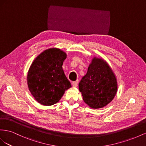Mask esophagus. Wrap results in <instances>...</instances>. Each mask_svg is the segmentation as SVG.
<instances>
[{
  "mask_svg": "<svg viewBox=\"0 0 146 146\" xmlns=\"http://www.w3.org/2000/svg\"><path fill=\"white\" fill-rule=\"evenodd\" d=\"M78 81H73L72 82V85L73 87H76L78 86Z\"/></svg>",
  "mask_w": 146,
  "mask_h": 146,
  "instance_id": "esophagus-1",
  "label": "esophagus"
}]
</instances>
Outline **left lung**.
Returning <instances> with one entry per match:
<instances>
[{
    "label": "left lung",
    "mask_w": 146,
    "mask_h": 146,
    "mask_svg": "<svg viewBox=\"0 0 146 146\" xmlns=\"http://www.w3.org/2000/svg\"><path fill=\"white\" fill-rule=\"evenodd\" d=\"M83 100L94 109L107 105L117 92V81L105 61L94 57L87 72L79 83Z\"/></svg>",
    "instance_id": "left-lung-1"
}]
</instances>
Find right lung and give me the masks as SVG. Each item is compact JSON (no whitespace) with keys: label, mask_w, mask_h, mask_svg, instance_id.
Returning <instances> with one entry per match:
<instances>
[{"label":"right lung","mask_w":146,"mask_h":146,"mask_svg":"<svg viewBox=\"0 0 146 146\" xmlns=\"http://www.w3.org/2000/svg\"><path fill=\"white\" fill-rule=\"evenodd\" d=\"M66 57L60 49L50 48L40 54L31 65L27 74L29 89L41 105L57 103L65 90L72 87L62 69Z\"/></svg>","instance_id":"add662e5"}]
</instances>
